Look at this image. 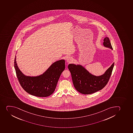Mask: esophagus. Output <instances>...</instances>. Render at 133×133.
<instances>
[{
    "mask_svg": "<svg viewBox=\"0 0 133 133\" xmlns=\"http://www.w3.org/2000/svg\"><path fill=\"white\" fill-rule=\"evenodd\" d=\"M73 58L71 57H68L67 58V59H66V60H67V62H71V61L73 60Z\"/></svg>",
    "mask_w": 133,
    "mask_h": 133,
    "instance_id": "34e87169",
    "label": "esophagus"
}]
</instances>
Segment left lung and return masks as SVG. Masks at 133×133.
Wrapping results in <instances>:
<instances>
[{
    "label": "left lung",
    "mask_w": 133,
    "mask_h": 133,
    "mask_svg": "<svg viewBox=\"0 0 133 133\" xmlns=\"http://www.w3.org/2000/svg\"><path fill=\"white\" fill-rule=\"evenodd\" d=\"M103 44L105 47L112 50L108 37L104 38ZM114 65V63H113L104 74L99 76L93 75L81 65L70 64L68 68L76 89L81 93L88 95L98 91L106 86L112 74Z\"/></svg>",
    "instance_id": "left-lung-1"
}]
</instances>
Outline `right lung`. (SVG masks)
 Masks as SVG:
<instances>
[{"label":"right lung","instance_id":"add662e5","mask_svg":"<svg viewBox=\"0 0 133 133\" xmlns=\"http://www.w3.org/2000/svg\"><path fill=\"white\" fill-rule=\"evenodd\" d=\"M15 57L14 67L20 85L31 95L39 97L49 96L54 92L60 76L65 69V60L62 59L52 64L43 74L36 77L25 75L20 71Z\"/></svg>","mask_w":133,"mask_h":133}]
</instances>
